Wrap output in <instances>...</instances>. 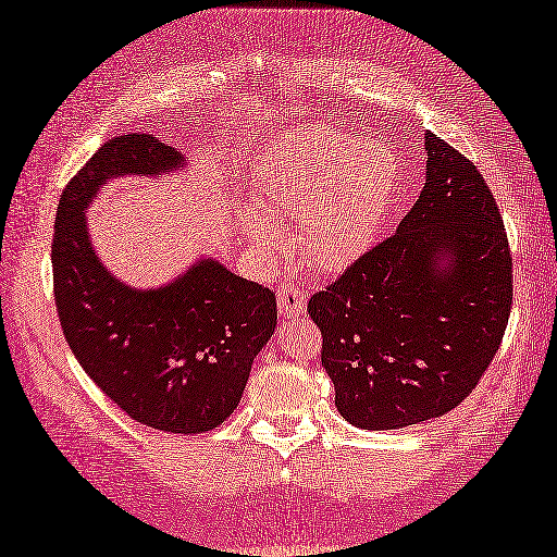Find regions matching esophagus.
Instances as JSON below:
<instances>
[{
    "mask_svg": "<svg viewBox=\"0 0 557 557\" xmlns=\"http://www.w3.org/2000/svg\"><path fill=\"white\" fill-rule=\"evenodd\" d=\"M276 302H278V314L281 317H300L308 310V300H305V295L300 293L298 286H281L276 293Z\"/></svg>",
    "mask_w": 557,
    "mask_h": 557,
    "instance_id": "obj_1",
    "label": "esophagus"
}]
</instances>
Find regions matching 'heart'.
Listing matches in <instances>:
<instances>
[{"label": "heart", "mask_w": 557, "mask_h": 557, "mask_svg": "<svg viewBox=\"0 0 557 557\" xmlns=\"http://www.w3.org/2000/svg\"><path fill=\"white\" fill-rule=\"evenodd\" d=\"M394 191L389 149L336 127L290 129L271 144L257 170V209L245 211L243 233L249 245L274 252L281 233L269 215L295 219L305 262L338 274L377 240Z\"/></svg>", "instance_id": "obj_1"}]
</instances>
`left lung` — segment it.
<instances>
[{
  "mask_svg": "<svg viewBox=\"0 0 557 557\" xmlns=\"http://www.w3.org/2000/svg\"><path fill=\"white\" fill-rule=\"evenodd\" d=\"M425 185L399 228L308 302L336 408L362 430L445 416L491 366L512 308V255L467 156L425 134Z\"/></svg>",
  "mask_w": 557,
  "mask_h": 557,
  "instance_id": "obj_1",
  "label": "left lung"
}]
</instances>
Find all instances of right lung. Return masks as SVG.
<instances>
[{"instance_id": "add662e5", "label": "right lung", "mask_w": 557, "mask_h": 557, "mask_svg": "<svg viewBox=\"0 0 557 557\" xmlns=\"http://www.w3.org/2000/svg\"><path fill=\"white\" fill-rule=\"evenodd\" d=\"M183 151L153 134L106 141L64 187L52 240L54 302L72 354L124 413L163 433H207L243 399L276 329V295L199 257L156 288H134L100 262L86 209L117 177L185 173Z\"/></svg>"}]
</instances>
